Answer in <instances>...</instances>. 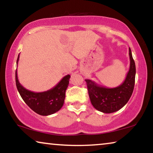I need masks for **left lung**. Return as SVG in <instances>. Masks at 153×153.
<instances>
[{
  "mask_svg": "<svg viewBox=\"0 0 153 153\" xmlns=\"http://www.w3.org/2000/svg\"><path fill=\"white\" fill-rule=\"evenodd\" d=\"M130 65L125 80L115 88H107L98 85L90 79H85L92 105L96 109L104 113L117 111L126 105L132 94L135 84L136 65L130 48H129Z\"/></svg>",
  "mask_w": 153,
  "mask_h": 153,
  "instance_id": "1",
  "label": "left lung"
}]
</instances>
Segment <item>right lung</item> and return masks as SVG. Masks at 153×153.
Wrapping results in <instances>:
<instances>
[{"label": "right lung", "mask_w": 153, "mask_h": 153, "mask_svg": "<svg viewBox=\"0 0 153 153\" xmlns=\"http://www.w3.org/2000/svg\"><path fill=\"white\" fill-rule=\"evenodd\" d=\"M19 59V55L17 57V65ZM69 78L70 75H67L53 88L45 92H34L25 88L20 84L17 77V69L15 71L16 86L22 99L31 109L44 116L50 115L57 112L63 107Z\"/></svg>", "instance_id": "1"}]
</instances>
